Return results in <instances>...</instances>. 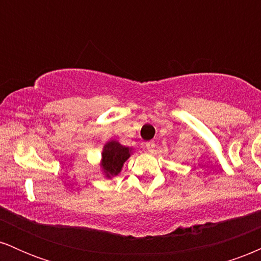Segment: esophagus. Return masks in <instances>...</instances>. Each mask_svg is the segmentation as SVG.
Segmentation results:
<instances>
[{"mask_svg": "<svg viewBox=\"0 0 261 261\" xmlns=\"http://www.w3.org/2000/svg\"><path fill=\"white\" fill-rule=\"evenodd\" d=\"M154 147H155V143L153 142V141H149V142H146L145 148L147 149L148 152H153L154 151Z\"/></svg>", "mask_w": 261, "mask_h": 261, "instance_id": "1", "label": "esophagus"}]
</instances>
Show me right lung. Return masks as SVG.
Segmentation results:
<instances>
[{"label":"right lung","mask_w":261,"mask_h":261,"mask_svg":"<svg viewBox=\"0 0 261 261\" xmlns=\"http://www.w3.org/2000/svg\"><path fill=\"white\" fill-rule=\"evenodd\" d=\"M133 152V147H126L116 140H110L106 142V145L103 146V151H101L99 163L101 174L104 178L112 179L114 176L119 175L122 166L130 158Z\"/></svg>","instance_id":"obj_1"}]
</instances>
